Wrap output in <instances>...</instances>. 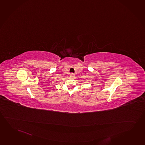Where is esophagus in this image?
<instances>
[{
  "mask_svg": "<svg viewBox=\"0 0 145 145\" xmlns=\"http://www.w3.org/2000/svg\"><path fill=\"white\" fill-rule=\"evenodd\" d=\"M70 76H71V77H74V74L73 73L70 74Z\"/></svg>",
  "mask_w": 145,
  "mask_h": 145,
  "instance_id": "34e87169",
  "label": "esophagus"
}]
</instances>
